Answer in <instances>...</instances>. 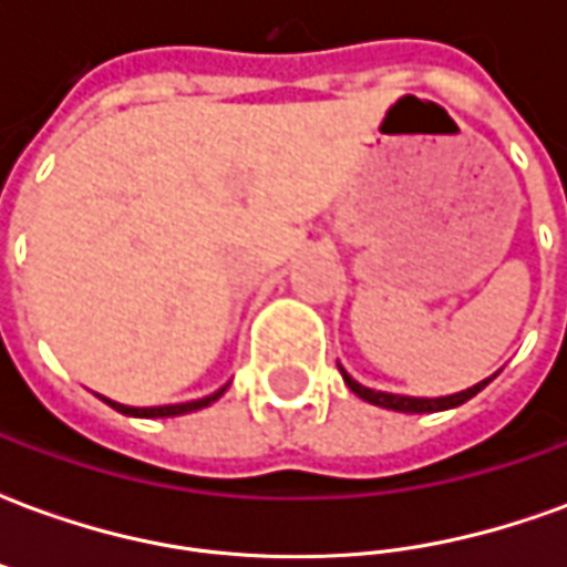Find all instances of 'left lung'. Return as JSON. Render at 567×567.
Here are the masks:
<instances>
[{
    "label": "left lung",
    "mask_w": 567,
    "mask_h": 567,
    "mask_svg": "<svg viewBox=\"0 0 567 567\" xmlns=\"http://www.w3.org/2000/svg\"><path fill=\"white\" fill-rule=\"evenodd\" d=\"M343 382L352 389V392L361 398V401H368L373 406H382V410H394V413H440V410H452V406H462L464 401H471L476 392H483L488 382L495 380V377H488V380L476 382L471 389H464V392L455 394H443V398H410V394H392V392H377V389H368V385H361L358 380H352L343 368Z\"/></svg>",
    "instance_id": "left-lung-1"
}]
</instances>
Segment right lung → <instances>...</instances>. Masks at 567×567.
I'll list each match as a JSON object with an SVG mask.
<instances>
[{"instance_id": "right-lung-1", "label": "right lung", "mask_w": 567, "mask_h": 567, "mask_svg": "<svg viewBox=\"0 0 567 567\" xmlns=\"http://www.w3.org/2000/svg\"><path fill=\"white\" fill-rule=\"evenodd\" d=\"M230 385V382H227ZM227 385H221L218 392L206 394V398H199V401H187V404H163V406H127V404H117V401H109L103 398L105 404L117 410V413H124V416H136V419H169V416H185V413H197L203 406L215 404L224 392H227Z\"/></svg>"}]
</instances>
